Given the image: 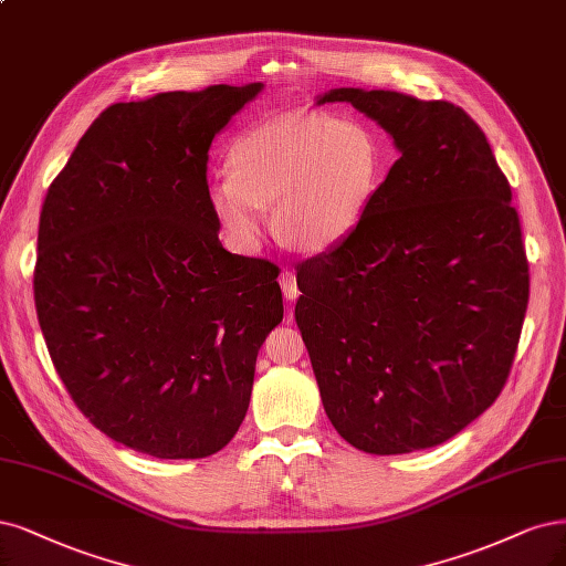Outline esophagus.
I'll return each mask as SVG.
<instances>
[{
    "label": "esophagus",
    "mask_w": 566,
    "mask_h": 566,
    "mask_svg": "<svg viewBox=\"0 0 566 566\" xmlns=\"http://www.w3.org/2000/svg\"><path fill=\"white\" fill-rule=\"evenodd\" d=\"M279 283H281V290H283L285 300H290V302L297 300L300 287H297V281H295V274H292V271H281Z\"/></svg>",
    "instance_id": "34e87169"
}]
</instances>
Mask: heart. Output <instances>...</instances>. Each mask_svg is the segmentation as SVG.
I'll return each instance as SVG.
<instances>
[{
    "label": "heart",
    "instance_id": "1",
    "mask_svg": "<svg viewBox=\"0 0 566 566\" xmlns=\"http://www.w3.org/2000/svg\"><path fill=\"white\" fill-rule=\"evenodd\" d=\"M231 172H212L206 199L243 250L266 231L300 252L342 245L365 220L384 175L377 135L354 119L295 112L258 124L231 145Z\"/></svg>",
    "mask_w": 566,
    "mask_h": 566
}]
</instances>
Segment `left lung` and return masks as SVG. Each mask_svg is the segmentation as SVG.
Masks as SVG:
<instances>
[{
  "instance_id": "left-lung-1",
  "label": "left lung",
  "mask_w": 566,
  "mask_h": 566,
  "mask_svg": "<svg viewBox=\"0 0 566 566\" xmlns=\"http://www.w3.org/2000/svg\"><path fill=\"white\" fill-rule=\"evenodd\" d=\"M400 159L350 237L297 264L295 321L327 419L367 454L442 444L509 379L530 300L511 185L461 107L333 88Z\"/></svg>"
}]
</instances>
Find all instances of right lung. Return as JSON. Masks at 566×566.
<instances>
[{
    "instance_id": "add662e5",
    "label": "right lung",
    "mask_w": 566,
    "mask_h": 566,
    "mask_svg": "<svg viewBox=\"0 0 566 566\" xmlns=\"http://www.w3.org/2000/svg\"><path fill=\"white\" fill-rule=\"evenodd\" d=\"M262 88L107 107L44 199L34 304L51 360L84 417L135 452H220L283 321L276 264L224 250L206 199L212 140Z\"/></svg>"
}]
</instances>
